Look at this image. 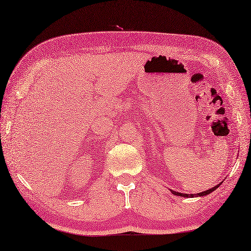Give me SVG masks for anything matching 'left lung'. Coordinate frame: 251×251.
Wrapping results in <instances>:
<instances>
[{
  "label": "left lung",
  "instance_id": "obj_1",
  "mask_svg": "<svg viewBox=\"0 0 251 251\" xmlns=\"http://www.w3.org/2000/svg\"><path fill=\"white\" fill-rule=\"evenodd\" d=\"M222 183V182H221ZM221 183H219L218 185H216L215 188H212V189H209V190H207V191H204V192H201V193H199V194H183V193H179V192H175V191H172V193L173 194H175V195H178V196H183V197H193V196H204V195H207V194H209V193H211V192H214L218 186L219 185H221Z\"/></svg>",
  "mask_w": 251,
  "mask_h": 251
}]
</instances>
